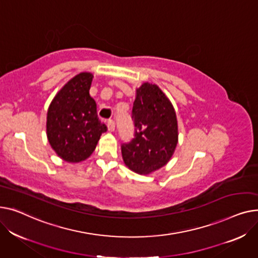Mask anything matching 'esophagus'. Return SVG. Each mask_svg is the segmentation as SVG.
I'll list each match as a JSON object with an SVG mask.
<instances>
[{"label":"esophagus","mask_w":258,"mask_h":258,"mask_svg":"<svg viewBox=\"0 0 258 258\" xmlns=\"http://www.w3.org/2000/svg\"><path fill=\"white\" fill-rule=\"evenodd\" d=\"M107 129H108L109 132H113L114 129H115V124H114V122H112V120H110V122H108V124H107Z\"/></svg>","instance_id":"esophagus-1"}]
</instances>
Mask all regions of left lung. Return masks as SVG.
Masks as SVG:
<instances>
[{
  "mask_svg": "<svg viewBox=\"0 0 258 258\" xmlns=\"http://www.w3.org/2000/svg\"><path fill=\"white\" fill-rule=\"evenodd\" d=\"M132 118L135 138L122 146L124 163L132 172L149 175L165 165L178 144V122L170 99L156 84L135 90Z\"/></svg>",
  "mask_w": 258,
  "mask_h": 258,
  "instance_id": "8db88e82",
  "label": "left lung"
}]
</instances>
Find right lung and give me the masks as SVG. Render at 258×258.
<instances>
[{
	"mask_svg": "<svg viewBox=\"0 0 258 258\" xmlns=\"http://www.w3.org/2000/svg\"><path fill=\"white\" fill-rule=\"evenodd\" d=\"M94 75L82 72L69 80L52 100L47 113V138L55 153L67 162L87 159L102 133L107 131L89 96Z\"/></svg>",
	"mask_w": 258,
	"mask_h": 258,
	"instance_id": "obj_1",
	"label": "right lung"
}]
</instances>
